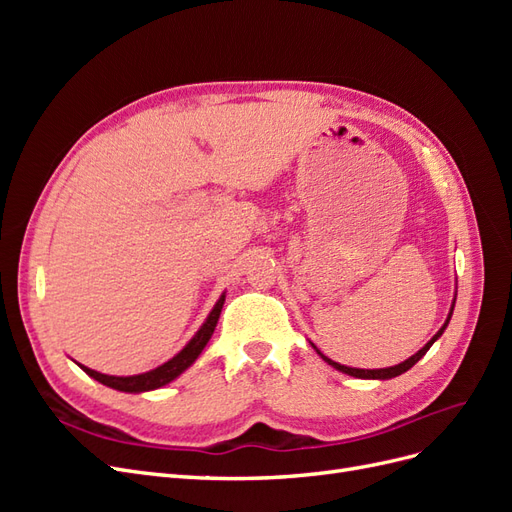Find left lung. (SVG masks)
<instances>
[{
  "label": "left lung",
  "instance_id": "obj_1",
  "mask_svg": "<svg viewBox=\"0 0 512 512\" xmlns=\"http://www.w3.org/2000/svg\"><path fill=\"white\" fill-rule=\"evenodd\" d=\"M453 307H455V301H453ZM453 307H451V312H448V318H446V322L442 324V329L436 333V335H433L431 339H429V342L421 348V350H418L416 354H412L410 356V359H406L404 363H399V365H393V367H386V369H356V367H346V365H342V363H335V361H331L329 359V356H324L314 344V350L322 356V359L324 361H327L331 367H335L337 371H342V374H348V376H354V378H369V380H389V378H395V376H401V374H404V371H408L412 365H416L418 361H421L423 359V356L427 354V350L433 346V342H436V339L444 333V329L448 327V322H451V316H453Z\"/></svg>",
  "mask_w": 512,
  "mask_h": 512
}]
</instances>
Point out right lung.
Masks as SVG:
<instances>
[{
  "label": "right lung",
  "mask_w": 512,
  "mask_h": 512,
  "mask_svg": "<svg viewBox=\"0 0 512 512\" xmlns=\"http://www.w3.org/2000/svg\"><path fill=\"white\" fill-rule=\"evenodd\" d=\"M224 301H226V294H222V297L218 299V303L213 305L211 314L203 322V327L196 331V335L190 339L188 344H185V348L179 354H175L173 359L166 361L164 365L151 369V371H145V374H138V376H106V374H100V371H96V369H89V367H85L81 363L79 365H81V369L85 371L87 376L102 382L104 386H111V389H115V391L145 393V391L160 389V386L173 382L177 376H181L183 371L188 369L198 359V354L205 350L207 342H209L213 331H215V324H218V320H220Z\"/></svg>",
  "instance_id": "add662e5"
}]
</instances>
